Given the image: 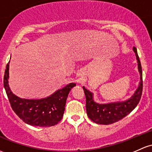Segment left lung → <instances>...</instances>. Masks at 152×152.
I'll return each mask as SVG.
<instances>
[{
  "mask_svg": "<svg viewBox=\"0 0 152 152\" xmlns=\"http://www.w3.org/2000/svg\"><path fill=\"white\" fill-rule=\"evenodd\" d=\"M133 50L137 61L138 70L140 74V81L137 89L131 97L125 101L99 104L94 101V94L83 86L86 96V109L87 115L95 123L100 125H109L118 122L131 113L139 102L143 89L142 70L137 50L135 47H133Z\"/></svg>",
  "mask_w": 152,
  "mask_h": 152,
  "instance_id": "8db88e82",
  "label": "left lung"
}]
</instances>
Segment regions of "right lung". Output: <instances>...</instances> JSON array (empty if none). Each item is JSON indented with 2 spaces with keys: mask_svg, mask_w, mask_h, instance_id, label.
Masks as SVG:
<instances>
[{
  "mask_svg": "<svg viewBox=\"0 0 152 152\" xmlns=\"http://www.w3.org/2000/svg\"><path fill=\"white\" fill-rule=\"evenodd\" d=\"M9 63L6 66L3 85L13 110L26 124L39 127H50L58 124L63 118L70 91L76 86L70 83L50 96L42 99H24L15 95L8 84Z\"/></svg>",
  "mask_w": 152,
  "mask_h": 152,
  "instance_id": "1",
  "label": "right lung"
}]
</instances>
